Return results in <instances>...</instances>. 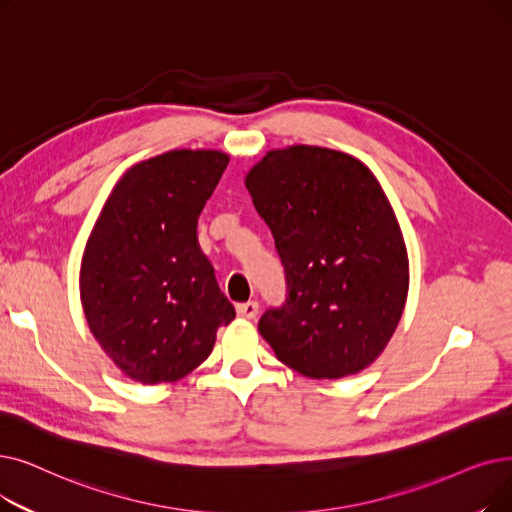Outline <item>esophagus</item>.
Instances as JSON below:
<instances>
[{
	"instance_id": "esophagus-1",
	"label": "esophagus",
	"mask_w": 512,
	"mask_h": 512,
	"mask_svg": "<svg viewBox=\"0 0 512 512\" xmlns=\"http://www.w3.org/2000/svg\"><path fill=\"white\" fill-rule=\"evenodd\" d=\"M236 314L244 320H255L259 314V303L257 301H247V303H238L236 305Z\"/></svg>"
}]
</instances>
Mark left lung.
<instances>
[{
  "label": "left lung",
  "mask_w": 512,
  "mask_h": 512,
  "mask_svg": "<svg viewBox=\"0 0 512 512\" xmlns=\"http://www.w3.org/2000/svg\"><path fill=\"white\" fill-rule=\"evenodd\" d=\"M270 226L288 297L259 320L276 358L309 379H343L385 351L402 320L410 263L374 173L341 150H268L244 177Z\"/></svg>",
  "instance_id": "left-lung-1"
}]
</instances>
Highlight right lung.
<instances>
[{
  "label": "right lung",
  "mask_w": 512,
  "mask_h": 512,
  "mask_svg": "<svg viewBox=\"0 0 512 512\" xmlns=\"http://www.w3.org/2000/svg\"><path fill=\"white\" fill-rule=\"evenodd\" d=\"M228 161L221 150L177 148L131 165L85 242L79 293L87 326L142 385L184 379L236 316L196 236Z\"/></svg>",
  "instance_id": "right-lung-1"
}]
</instances>
